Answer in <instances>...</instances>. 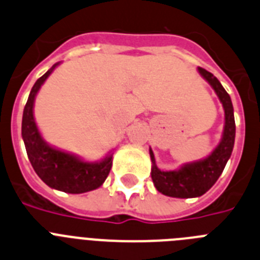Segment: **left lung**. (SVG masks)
I'll return each instance as SVG.
<instances>
[{"label":"left lung","mask_w":260,"mask_h":260,"mask_svg":"<svg viewBox=\"0 0 260 260\" xmlns=\"http://www.w3.org/2000/svg\"><path fill=\"white\" fill-rule=\"evenodd\" d=\"M199 73L211 83L216 94L224 106L225 128L222 140L212 154L203 161L184 165L178 171H161L155 166L154 154L150 150L152 158V179L155 188L161 193L171 198H198L205 193L217 182L218 177L224 171L225 165L230 158L236 137V123H234L233 105L229 94L222 87L220 81L208 71L199 68Z\"/></svg>","instance_id":"1"}]
</instances>
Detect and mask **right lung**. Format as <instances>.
<instances>
[{"label": "right lung", "mask_w": 260, "mask_h": 260, "mask_svg": "<svg viewBox=\"0 0 260 260\" xmlns=\"http://www.w3.org/2000/svg\"><path fill=\"white\" fill-rule=\"evenodd\" d=\"M43 74L31 89L22 117V137L26 152L35 173L52 188L68 193H82L102 186L112 166V155L99 164H89L74 155L51 148L40 136L34 119V101L43 82L52 73L53 68Z\"/></svg>", "instance_id": "add662e5"}]
</instances>
